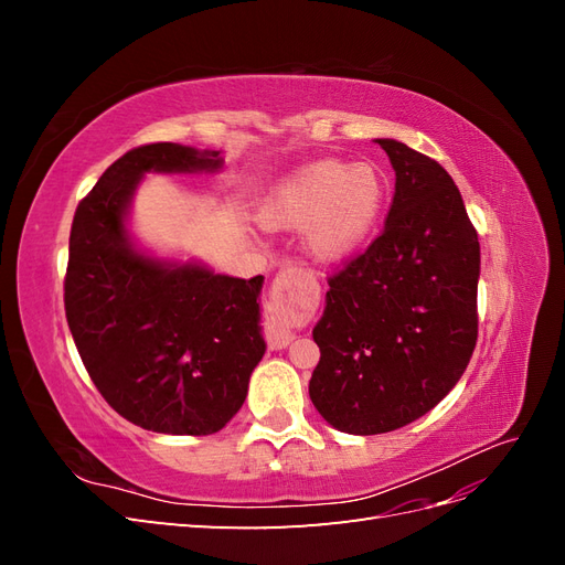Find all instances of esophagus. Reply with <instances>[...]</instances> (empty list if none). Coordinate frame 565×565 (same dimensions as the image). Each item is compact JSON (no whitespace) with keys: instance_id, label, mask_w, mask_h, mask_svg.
Masks as SVG:
<instances>
[{"instance_id":"esophagus-1","label":"esophagus","mask_w":565,"mask_h":565,"mask_svg":"<svg viewBox=\"0 0 565 565\" xmlns=\"http://www.w3.org/2000/svg\"><path fill=\"white\" fill-rule=\"evenodd\" d=\"M303 270L297 266H287L273 280L270 289V328H268V344L270 349H285L295 339L292 318L309 309V297L299 289V280Z\"/></svg>"}]
</instances>
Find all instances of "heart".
Returning <instances> with one entry per match:
<instances>
[{"instance_id":"obj_1","label":"heart","mask_w":565,"mask_h":565,"mask_svg":"<svg viewBox=\"0 0 565 565\" xmlns=\"http://www.w3.org/2000/svg\"><path fill=\"white\" fill-rule=\"evenodd\" d=\"M386 204V181L372 162L318 160L287 174L262 207L268 228H303L316 262L334 264L361 249L377 231Z\"/></svg>"}]
</instances>
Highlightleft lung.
<instances>
[{
  "mask_svg": "<svg viewBox=\"0 0 565 565\" xmlns=\"http://www.w3.org/2000/svg\"><path fill=\"white\" fill-rule=\"evenodd\" d=\"M396 172L384 233L330 278L309 396L353 436L396 431L434 409L476 347L481 245L452 177L396 139H374Z\"/></svg>",
  "mask_w": 565,
  "mask_h": 565,
  "instance_id": "1",
  "label": "left lung"
}]
</instances>
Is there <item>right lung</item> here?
<instances>
[{
    "mask_svg": "<svg viewBox=\"0 0 565 565\" xmlns=\"http://www.w3.org/2000/svg\"><path fill=\"white\" fill-rule=\"evenodd\" d=\"M221 167V150L134 148L106 169L73 218L67 328L100 396L148 431H221L266 353L264 276L233 278L198 259L160 256L129 228L146 174H216Z\"/></svg>",
    "mask_w": 565,
    "mask_h": 565,
    "instance_id": "add662e5",
    "label": "right lung"
}]
</instances>
